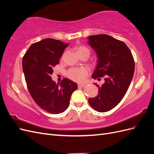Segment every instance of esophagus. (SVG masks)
Masks as SVG:
<instances>
[{"mask_svg": "<svg viewBox=\"0 0 154 154\" xmlns=\"http://www.w3.org/2000/svg\"><path fill=\"white\" fill-rule=\"evenodd\" d=\"M78 87H85L86 85H85V84H78Z\"/></svg>", "mask_w": 154, "mask_h": 154, "instance_id": "1", "label": "esophagus"}]
</instances>
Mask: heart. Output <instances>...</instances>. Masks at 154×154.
Wrapping results in <instances>:
<instances>
[{"instance_id": "b5f03b06", "label": "heart", "mask_w": 154, "mask_h": 154, "mask_svg": "<svg viewBox=\"0 0 154 154\" xmlns=\"http://www.w3.org/2000/svg\"><path fill=\"white\" fill-rule=\"evenodd\" d=\"M76 51L78 54L84 52L89 53V50L84 45L78 46L76 48ZM88 73V69L85 67H74L68 70L66 75L69 79L74 82H82L85 80Z\"/></svg>"}]
</instances>
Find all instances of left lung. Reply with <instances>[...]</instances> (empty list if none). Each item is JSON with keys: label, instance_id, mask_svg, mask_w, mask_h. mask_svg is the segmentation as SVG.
<instances>
[{"label": "left lung", "instance_id": "left-lung-1", "mask_svg": "<svg viewBox=\"0 0 154 154\" xmlns=\"http://www.w3.org/2000/svg\"><path fill=\"white\" fill-rule=\"evenodd\" d=\"M88 39L98 58L92 78L98 80L105 78L101 87L95 83L98 94L88 99V103L95 110L105 112L123 98L134 76L135 62L131 51L123 41L106 34L92 35Z\"/></svg>", "mask_w": 154, "mask_h": 154}]
</instances>
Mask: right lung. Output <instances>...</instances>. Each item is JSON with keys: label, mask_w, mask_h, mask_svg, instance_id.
<instances>
[{"label": "right lung", "mask_w": 154, "mask_h": 154, "mask_svg": "<svg viewBox=\"0 0 154 154\" xmlns=\"http://www.w3.org/2000/svg\"><path fill=\"white\" fill-rule=\"evenodd\" d=\"M68 44L47 38L32 44L22 59V68L29 94L42 109L57 114L66 110L72 93L76 90V83L64 78L59 84L51 79L53 68Z\"/></svg>", "instance_id": "1"}]
</instances>
